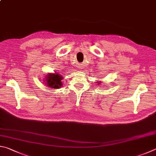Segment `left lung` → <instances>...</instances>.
Masks as SVG:
<instances>
[{"mask_svg": "<svg viewBox=\"0 0 156 156\" xmlns=\"http://www.w3.org/2000/svg\"><path fill=\"white\" fill-rule=\"evenodd\" d=\"M97 83H98V84H99V83H101V82H100V81H98Z\"/></svg>", "mask_w": 156, "mask_h": 156, "instance_id": "1", "label": "left lung"}]
</instances>
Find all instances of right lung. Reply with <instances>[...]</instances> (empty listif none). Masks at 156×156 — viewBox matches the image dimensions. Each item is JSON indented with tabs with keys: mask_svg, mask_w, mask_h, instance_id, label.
I'll list each match as a JSON object with an SVG mask.
<instances>
[{
	"mask_svg": "<svg viewBox=\"0 0 156 156\" xmlns=\"http://www.w3.org/2000/svg\"><path fill=\"white\" fill-rule=\"evenodd\" d=\"M62 76L60 74L57 73H49L46 76V80H44L45 84L50 88H60L62 86L61 81Z\"/></svg>",
	"mask_w": 156,
	"mask_h": 156,
	"instance_id": "add662e5",
	"label": "right lung"
}]
</instances>
